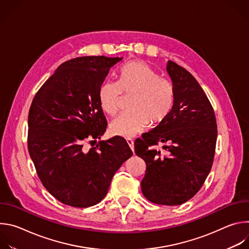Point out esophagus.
<instances>
[{
  "label": "esophagus",
  "mask_w": 249,
  "mask_h": 249,
  "mask_svg": "<svg viewBox=\"0 0 249 249\" xmlns=\"http://www.w3.org/2000/svg\"><path fill=\"white\" fill-rule=\"evenodd\" d=\"M126 141H127V143H128L129 147L131 148V150L134 152V141H133L132 139H130V138H129V139H127Z\"/></svg>",
  "instance_id": "esophagus-1"
}]
</instances>
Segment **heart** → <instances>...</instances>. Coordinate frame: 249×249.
Here are the masks:
<instances>
[{
	"label": "heart",
	"instance_id": "1",
	"mask_svg": "<svg viewBox=\"0 0 249 249\" xmlns=\"http://www.w3.org/2000/svg\"><path fill=\"white\" fill-rule=\"evenodd\" d=\"M133 95L130 111L115 118L110 124L113 135L125 138L143 132L149 124L160 123L171 112L175 102L173 84L160 78L148 64L132 61L119 72V81H105L99 88L100 107L108 115H115L123 96Z\"/></svg>",
	"mask_w": 249,
	"mask_h": 249
}]
</instances>
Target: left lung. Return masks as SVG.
<instances>
[{"mask_svg": "<svg viewBox=\"0 0 249 249\" xmlns=\"http://www.w3.org/2000/svg\"><path fill=\"white\" fill-rule=\"evenodd\" d=\"M166 71L175 89L168 116L135 141V153L147 168L142 192L159 205H181L202 187L212 168L217 122L212 105L196 79L172 61ZM162 143L163 153L153 148Z\"/></svg>", "mask_w": 249, "mask_h": 249, "instance_id": "left-lung-1", "label": "left lung"}]
</instances>
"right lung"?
I'll return each mask as SVG.
<instances>
[{"instance_id": "add662e5", "label": "right lung", "mask_w": 249, "mask_h": 249, "mask_svg": "<svg viewBox=\"0 0 249 249\" xmlns=\"http://www.w3.org/2000/svg\"><path fill=\"white\" fill-rule=\"evenodd\" d=\"M123 58L79 57L60 65L35 94L27 147L44 187L61 203L87 208L107 194L112 177L133 152L116 136L86 151L107 127L98 100L109 70ZM93 142V141H90Z\"/></svg>"}]
</instances>
